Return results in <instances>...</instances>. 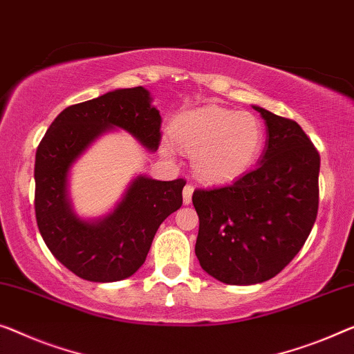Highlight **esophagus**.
Here are the masks:
<instances>
[{
	"instance_id": "1",
	"label": "esophagus",
	"mask_w": 354,
	"mask_h": 354,
	"mask_svg": "<svg viewBox=\"0 0 354 354\" xmlns=\"http://www.w3.org/2000/svg\"><path fill=\"white\" fill-rule=\"evenodd\" d=\"M192 194H194V187L191 186V184H186V186H184V191H183L184 205H189L192 202Z\"/></svg>"
}]
</instances>
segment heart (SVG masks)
I'll use <instances>...</instances> for the list:
<instances>
[{
	"label": "heart",
	"mask_w": 354,
	"mask_h": 354,
	"mask_svg": "<svg viewBox=\"0 0 354 354\" xmlns=\"http://www.w3.org/2000/svg\"><path fill=\"white\" fill-rule=\"evenodd\" d=\"M170 135L179 149L192 154V170L207 183H229L254 165L263 145V127L254 114L205 106L179 114ZM163 154H175L165 141Z\"/></svg>",
	"instance_id": "b5f03b06"
}]
</instances>
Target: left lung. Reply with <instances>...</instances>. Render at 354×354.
Masks as SVG:
<instances>
[{"mask_svg": "<svg viewBox=\"0 0 354 354\" xmlns=\"http://www.w3.org/2000/svg\"><path fill=\"white\" fill-rule=\"evenodd\" d=\"M252 108L267 127L257 167L192 195L200 266L218 281L239 286L278 275L304 246L318 214L316 147L297 122Z\"/></svg>", "mask_w": 354, "mask_h": 354, "instance_id": "obj_1", "label": "left lung"}]
</instances>
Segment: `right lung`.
<instances>
[{"instance_id":"add662e5","label":"right lung","mask_w":354,"mask_h":354,"mask_svg":"<svg viewBox=\"0 0 354 354\" xmlns=\"http://www.w3.org/2000/svg\"><path fill=\"white\" fill-rule=\"evenodd\" d=\"M145 87L118 88L73 104L57 115L36 151L35 213L42 240L57 261L79 278L120 281L146 261L159 225L181 208L184 179L136 176L106 216L82 219L73 209L68 175L103 133L129 131L147 151L160 145L162 118Z\"/></svg>"}]
</instances>
